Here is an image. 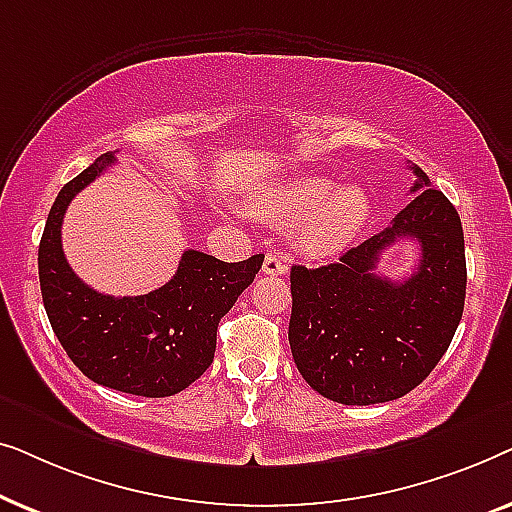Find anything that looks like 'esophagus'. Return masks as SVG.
Returning <instances> with one entry per match:
<instances>
[{"instance_id":"esophagus-1","label":"esophagus","mask_w":512,"mask_h":512,"mask_svg":"<svg viewBox=\"0 0 512 512\" xmlns=\"http://www.w3.org/2000/svg\"><path fill=\"white\" fill-rule=\"evenodd\" d=\"M263 275L277 277V275H286V265L279 254H268L263 261Z\"/></svg>"}]
</instances>
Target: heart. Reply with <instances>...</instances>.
Masks as SVG:
<instances>
[{
	"label": "heart",
	"mask_w": 512,
	"mask_h": 512,
	"mask_svg": "<svg viewBox=\"0 0 512 512\" xmlns=\"http://www.w3.org/2000/svg\"><path fill=\"white\" fill-rule=\"evenodd\" d=\"M256 216L275 223H296V244L307 256L326 258L352 244L370 216L366 188L319 174H296L258 188L251 195Z\"/></svg>",
	"instance_id": "heart-1"
}]
</instances>
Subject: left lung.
I'll list each match as a JSON object with an SVG mask.
<instances>
[{
    "instance_id": "1",
    "label": "left lung",
    "mask_w": 512,
    "mask_h": 512,
    "mask_svg": "<svg viewBox=\"0 0 512 512\" xmlns=\"http://www.w3.org/2000/svg\"><path fill=\"white\" fill-rule=\"evenodd\" d=\"M419 193L389 228L321 268H291L293 361L321 396L345 405L401 398L450 347L466 298L464 230L452 202L410 167ZM417 239L423 256L403 283L374 275L381 251Z\"/></svg>"
}]
</instances>
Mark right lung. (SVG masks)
Segmentation results:
<instances>
[{
  "label": "right lung",
  "instance_id": "obj_1",
  "mask_svg": "<svg viewBox=\"0 0 512 512\" xmlns=\"http://www.w3.org/2000/svg\"><path fill=\"white\" fill-rule=\"evenodd\" d=\"M114 163L104 153L55 198L39 242L41 298L53 333L88 380L146 398L174 396L212 366L221 317L263 265L188 249L174 277L144 296H104L83 284L62 251L60 228L69 202Z\"/></svg>",
  "mask_w": 512,
  "mask_h": 512
}]
</instances>
